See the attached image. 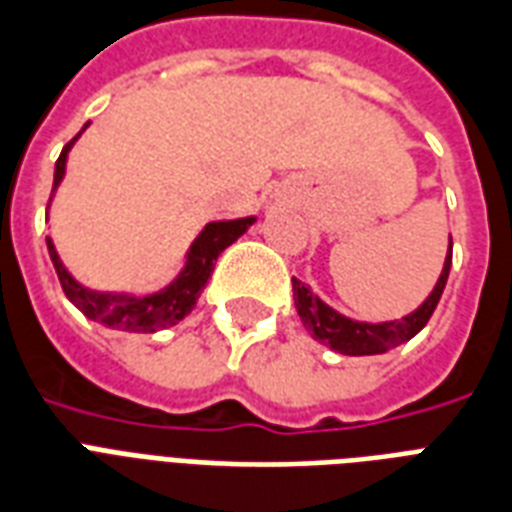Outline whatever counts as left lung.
<instances>
[{
  "mask_svg": "<svg viewBox=\"0 0 512 512\" xmlns=\"http://www.w3.org/2000/svg\"><path fill=\"white\" fill-rule=\"evenodd\" d=\"M451 256L453 242L448 237V253H445L443 272L429 291V297L413 310V313L402 315V318H391V321H356L348 315L337 313L332 305H326L324 299L315 294L313 288L294 278V307H297L302 324L310 332L313 340L321 345H329L332 351L345 353V356H378L386 353L397 345L413 340L432 318L434 307L440 302L448 283V272H451Z\"/></svg>",
  "mask_w": 512,
  "mask_h": 512,
  "instance_id": "left-lung-1",
  "label": "left lung"
}]
</instances>
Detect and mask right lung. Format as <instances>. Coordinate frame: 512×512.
Segmentation results:
<instances>
[{
    "mask_svg": "<svg viewBox=\"0 0 512 512\" xmlns=\"http://www.w3.org/2000/svg\"><path fill=\"white\" fill-rule=\"evenodd\" d=\"M86 129L88 124L80 129L75 140H69L67 145H64V151H61L59 161H56V172H53V194L59 191L61 180H64L72 145L80 140V134L86 132ZM51 202H48V207H51ZM253 224H256V215L234 218V221H210V224L194 237L191 248L186 251L183 270L175 275L172 283H167V286L159 288V291H153V294L96 291V288L83 286V283L64 267V261H61L59 251H56V245H53L51 237H45V242H48V253H51V261L53 267H56V275H59L61 280V288H64L67 299L78 307L80 313L86 315V318H91V321H96V324L107 326V329L151 334L159 332V329H167V326H175L194 310L199 294H202V288L207 286V280L213 275L215 259H218L232 242L240 240L242 234L248 232Z\"/></svg>",
    "mask_w": 512,
    "mask_h": 512,
    "instance_id": "add662e5",
    "label": "right lung"
}]
</instances>
